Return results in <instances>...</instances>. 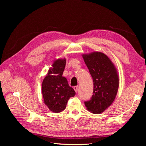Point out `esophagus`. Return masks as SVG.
<instances>
[{
	"label": "esophagus",
	"mask_w": 146,
	"mask_h": 146,
	"mask_svg": "<svg viewBox=\"0 0 146 146\" xmlns=\"http://www.w3.org/2000/svg\"><path fill=\"white\" fill-rule=\"evenodd\" d=\"M74 91H76V92H77L78 90V86H74Z\"/></svg>",
	"instance_id": "1"
}]
</instances>
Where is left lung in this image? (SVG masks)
Masks as SVG:
<instances>
[{"label": "left lung", "mask_w": 146, "mask_h": 146, "mask_svg": "<svg viewBox=\"0 0 146 146\" xmlns=\"http://www.w3.org/2000/svg\"><path fill=\"white\" fill-rule=\"evenodd\" d=\"M94 83L93 95L85 102L88 111L94 114L103 113L111 105L117 93L119 79L115 65L101 52L83 54Z\"/></svg>", "instance_id": "obj_1"}]
</instances>
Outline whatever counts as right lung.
Instances as JSON below:
<instances>
[{
  "label": "right lung",
  "mask_w": 146,
  "mask_h": 146,
  "mask_svg": "<svg viewBox=\"0 0 146 146\" xmlns=\"http://www.w3.org/2000/svg\"><path fill=\"white\" fill-rule=\"evenodd\" d=\"M66 60H55L42 83L44 102L51 111L60 113L64 110L70 97L76 92L69 86L68 80L63 77Z\"/></svg>",
  "instance_id": "right-lung-1"
}]
</instances>
